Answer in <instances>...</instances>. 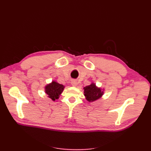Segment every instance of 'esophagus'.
<instances>
[{"mask_svg":"<svg viewBox=\"0 0 151 151\" xmlns=\"http://www.w3.org/2000/svg\"><path fill=\"white\" fill-rule=\"evenodd\" d=\"M71 84H72V85L73 86H77V81H74V80H73V81H72V82H71Z\"/></svg>","mask_w":151,"mask_h":151,"instance_id":"esophagus-1","label":"esophagus"}]
</instances>
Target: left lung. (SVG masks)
<instances>
[{
  "label": "left lung",
  "instance_id": "obj_1",
  "mask_svg": "<svg viewBox=\"0 0 151 151\" xmlns=\"http://www.w3.org/2000/svg\"><path fill=\"white\" fill-rule=\"evenodd\" d=\"M84 95L86 97V99L88 101H94L95 100L98 99L101 97L103 92L98 88L94 84H91L90 86H86L84 88Z\"/></svg>",
  "mask_w": 151,
  "mask_h": 151
}]
</instances>
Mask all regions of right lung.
Listing matches in <instances>:
<instances>
[{"label":"right lung","mask_w":151,"mask_h":151,"mask_svg":"<svg viewBox=\"0 0 151 151\" xmlns=\"http://www.w3.org/2000/svg\"><path fill=\"white\" fill-rule=\"evenodd\" d=\"M64 88V86L58 84L56 82L53 81L51 84L45 87V92L48 94V97L51 98L53 101L57 99Z\"/></svg>","instance_id":"right-lung-1"}]
</instances>
